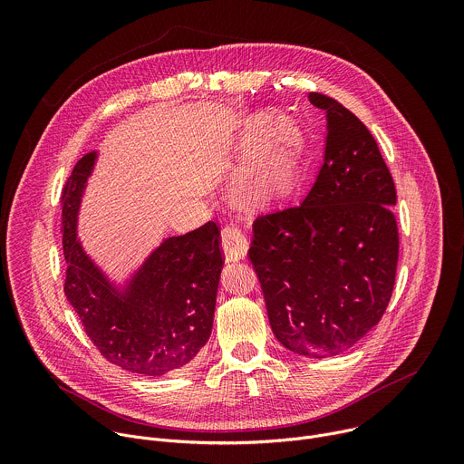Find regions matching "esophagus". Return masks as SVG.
I'll return each instance as SVG.
<instances>
[{
    "label": "esophagus",
    "instance_id": "1",
    "mask_svg": "<svg viewBox=\"0 0 464 464\" xmlns=\"http://www.w3.org/2000/svg\"><path fill=\"white\" fill-rule=\"evenodd\" d=\"M220 244H222L226 262L242 260L247 255V249H249V244H247L246 237L237 227H226L222 231Z\"/></svg>",
    "mask_w": 464,
    "mask_h": 464
}]
</instances>
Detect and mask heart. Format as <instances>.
Returning a JSON list of instances; mask_svg holds the SVG:
<instances>
[{"label": "heart", "mask_w": 464, "mask_h": 464, "mask_svg": "<svg viewBox=\"0 0 464 464\" xmlns=\"http://www.w3.org/2000/svg\"><path fill=\"white\" fill-rule=\"evenodd\" d=\"M299 170V141L292 134L281 136L270 152L249 172L237 178L231 194L247 209L276 206L292 194Z\"/></svg>", "instance_id": "b5f03b06"}]
</instances>
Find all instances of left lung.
I'll return each instance as SVG.
<instances>
[{
  "label": "left lung",
  "mask_w": 464,
  "mask_h": 464,
  "mask_svg": "<svg viewBox=\"0 0 464 464\" xmlns=\"http://www.w3.org/2000/svg\"><path fill=\"white\" fill-rule=\"evenodd\" d=\"M308 101L326 117L323 165L301 206L256 218L249 258L279 343L328 358L362 340L389 304L396 190L365 124L334 99Z\"/></svg>",
  "instance_id": "8db88e82"
}]
</instances>
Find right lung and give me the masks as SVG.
Listing matches in <instances>:
<instances>
[{
	"label": "right lung",
	"mask_w": 464,
	"mask_h": 464,
	"mask_svg": "<svg viewBox=\"0 0 464 464\" xmlns=\"http://www.w3.org/2000/svg\"><path fill=\"white\" fill-rule=\"evenodd\" d=\"M99 156L101 150L84 154L63 187V292L108 362L134 374L163 376L188 365L209 342L224 266L220 233L208 222L165 237L136 268L111 276L79 237L81 208Z\"/></svg>",
	"instance_id": "right-lung-1"
}]
</instances>
